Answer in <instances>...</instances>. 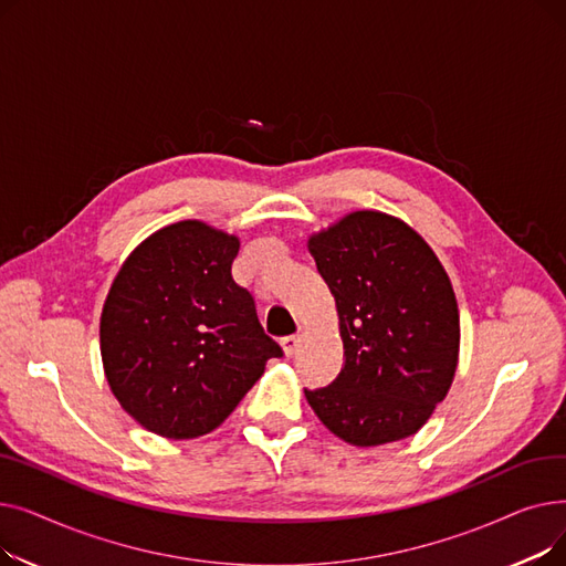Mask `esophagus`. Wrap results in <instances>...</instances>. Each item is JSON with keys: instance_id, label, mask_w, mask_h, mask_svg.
<instances>
[{"instance_id": "esophagus-1", "label": "esophagus", "mask_w": 566, "mask_h": 566, "mask_svg": "<svg viewBox=\"0 0 566 566\" xmlns=\"http://www.w3.org/2000/svg\"><path fill=\"white\" fill-rule=\"evenodd\" d=\"M280 344H282V348H284V353H286V355H293L295 350H298V346H301V337L291 335V337H284Z\"/></svg>"}]
</instances>
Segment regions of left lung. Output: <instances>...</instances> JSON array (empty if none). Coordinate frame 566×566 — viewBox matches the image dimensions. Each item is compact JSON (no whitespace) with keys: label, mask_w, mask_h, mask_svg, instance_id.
I'll return each instance as SVG.
<instances>
[{"label":"left lung","mask_w":566,"mask_h":566,"mask_svg":"<svg viewBox=\"0 0 566 566\" xmlns=\"http://www.w3.org/2000/svg\"><path fill=\"white\" fill-rule=\"evenodd\" d=\"M307 248L335 295L346 363L305 390L318 420L355 448L418 433L448 397L459 365L452 282L424 238L380 211H353Z\"/></svg>","instance_id":"1"}]
</instances>
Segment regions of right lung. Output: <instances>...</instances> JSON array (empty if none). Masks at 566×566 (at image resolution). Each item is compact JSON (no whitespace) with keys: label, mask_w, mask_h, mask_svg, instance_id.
I'll use <instances>...</instances> for the list:
<instances>
[{"label":"right lung","mask_w":566,"mask_h":566,"mask_svg":"<svg viewBox=\"0 0 566 566\" xmlns=\"http://www.w3.org/2000/svg\"><path fill=\"white\" fill-rule=\"evenodd\" d=\"M238 235L201 220L158 229L118 268L101 314L109 390L163 438L218 429L282 348L231 277Z\"/></svg>","instance_id":"right-lung-1"}]
</instances>
